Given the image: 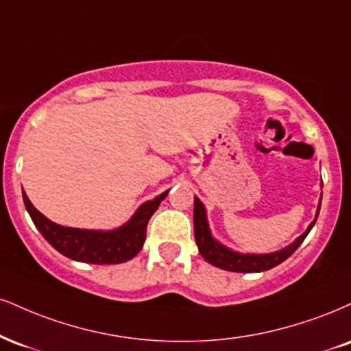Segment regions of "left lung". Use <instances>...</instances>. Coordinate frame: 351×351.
<instances>
[{"label":"left lung","mask_w":351,"mask_h":351,"mask_svg":"<svg viewBox=\"0 0 351 351\" xmlns=\"http://www.w3.org/2000/svg\"><path fill=\"white\" fill-rule=\"evenodd\" d=\"M320 186H324V184L320 183ZM320 202H322V197H320L319 201L315 219L311 222V226L307 227V230L286 248L273 253H239L223 247L222 243H219L217 240L213 237L208 223V216H206L204 204H202L197 197H194V239H196L197 248H199L202 258L209 261L214 267L235 273L267 271V269L278 267V265L282 263L286 258H289V256L298 250L299 245L304 242V239L307 237V234H309L312 227H314L315 221H317Z\"/></svg>","instance_id":"8db88e82"}]
</instances>
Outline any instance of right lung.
I'll return each mask as SVG.
<instances>
[{
    "instance_id": "obj_1",
    "label": "right lung",
    "mask_w": 351,
    "mask_h": 351,
    "mask_svg": "<svg viewBox=\"0 0 351 351\" xmlns=\"http://www.w3.org/2000/svg\"><path fill=\"white\" fill-rule=\"evenodd\" d=\"M167 194L168 191H165L155 199L143 202L129 222L114 230H86L58 226L34 208L24 191L23 199L34 226L62 255L83 263L117 265L132 260L142 250L147 235V223Z\"/></svg>"
}]
</instances>
